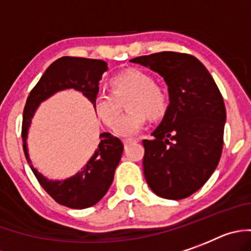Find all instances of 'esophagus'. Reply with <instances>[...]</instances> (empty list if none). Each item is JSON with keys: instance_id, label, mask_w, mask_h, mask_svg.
Segmentation results:
<instances>
[{"instance_id": "1", "label": "esophagus", "mask_w": 251, "mask_h": 251, "mask_svg": "<svg viewBox=\"0 0 251 251\" xmlns=\"http://www.w3.org/2000/svg\"><path fill=\"white\" fill-rule=\"evenodd\" d=\"M123 141H124V145L127 146L128 144H131V142H135V141H136V140H134V139H124Z\"/></svg>"}]
</instances>
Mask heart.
I'll list each match as a JSON object with an SVG mask.
<instances>
[{"label":"heart","instance_id":"1","mask_svg":"<svg viewBox=\"0 0 251 251\" xmlns=\"http://www.w3.org/2000/svg\"><path fill=\"white\" fill-rule=\"evenodd\" d=\"M111 86L112 92L101 91L95 96L94 106L106 126L114 127L117 125L115 134L119 136H134L144 127L148 117L159 120L168 111V92L153 82L152 76L144 70L127 69L119 72L111 78ZM127 94L130 95L126 103L129 111L119 121L121 105L118 100Z\"/></svg>","mask_w":251,"mask_h":251}]
</instances>
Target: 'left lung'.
Masks as SVG:
<instances>
[{"instance_id":"1","label":"left lung","mask_w":251,"mask_h":251,"mask_svg":"<svg viewBox=\"0 0 251 251\" xmlns=\"http://www.w3.org/2000/svg\"><path fill=\"white\" fill-rule=\"evenodd\" d=\"M131 62L164 77L168 111L142 140L144 175L157 196L180 200L198 191L213 175L223 151L226 111L223 96L206 67L187 53L164 51Z\"/></svg>"}]
</instances>
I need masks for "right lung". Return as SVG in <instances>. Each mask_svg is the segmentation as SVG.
I'll return each mask as SVG.
<instances>
[{
	"label": "right lung",
	"mask_w": 251,
	"mask_h": 251,
	"mask_svg": "<svg viewBox=\"0 0 251 251\" xmlns=\"http://www.w3.org/2000/svg\"><path fill=\"white\" fill-rule=\"evenodd\" d=\"M107 70L102 60L64 56L50 65L36 86L31 90L24 110L22 119V141L27 162L35 174L36 179L47 194L58 204L71 209H85L98 204L103 198L114 180V174L120 162L124 145L120 139L109 132L100 135V144L91 159L81 169L80 173L66 180L52 181L46 179L31 165L26 139L31 119L37 106L52 96L55 92L75 89L82 92L92 103L99 94V82Z\"/></svg>",
	"instance_id": "add662e5"
}]
</instances>
